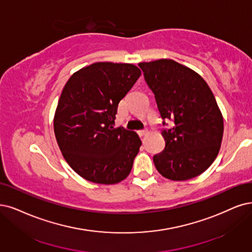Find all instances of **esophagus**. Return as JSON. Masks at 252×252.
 Listing matches in <instances>:
<instances>
[{
  "label": "esophagus",
  "mask_w": 252,
  "mask_h": 252,
  "mask_svg": "<svg viewBox=\"0 0 252 252\" xmlns=\"http://www.w3.org/2000/svg\"><path fill=\"white\" fill-rule=\"evenodd\" d=\"M140 136H145L147 134V129H142V131H139Z\"/></svg>",
  "instance_id": "esophagus-1"
}]
</instances>
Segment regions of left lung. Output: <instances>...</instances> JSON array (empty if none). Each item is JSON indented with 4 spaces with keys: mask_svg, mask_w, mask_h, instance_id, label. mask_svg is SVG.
Segmentation results:
<instances>
[{
    "mask_svg": "<svg viewBox=\"0 0 252 252\" xmlns=\"http://www.w3.org/2000/svg\"><path fill=\"white\" fill-rule=\"evenodd\" d=\"M163 119L165 148L154 156L157 170L171 181H187L206 171L219 153L223 117L207 82L170 59L139 63Z\"/></svg>",
    "mask_w": 252,
    "mask_h": 252,
    "instance_id": "obj_1",
    "label": "left lung"
}]
</instances>
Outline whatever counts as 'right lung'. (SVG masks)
<instances>
[{"instance_id":"right-lung-1","label":"right lung","mask_w":252,"mask_h":252,"mask_svg":"<svg viewBox=\"0 0 252 252\" xmlns=\"http://www.w3.org/2000/svg\"><path fill=\"white\" fill-rule=\"evenodd\" d=\"M140 76L133 64L97 62L74 72L65 84L54 131L64 159L83 179L111 185L131 172L141 140L114 124L119 101Z\"/></svg>"}]
</instances>
